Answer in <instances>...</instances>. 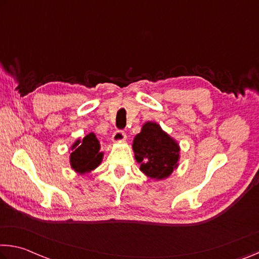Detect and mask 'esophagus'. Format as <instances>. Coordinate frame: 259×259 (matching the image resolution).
<instances>
[{"label": "esophagus", "instance_id": "34e87169", "mask_svg": "<svg viewBox=\"0 0 259 259\" xmlns=\"http://www.w3.org/2000/svg\"><path fill=\"white\" fill-rule=\"evenodd\" d=\"M126 138V135L124 131L122 130H116L115 133L113 134V137H112V141L114 143H121V142H124Z\"/></svg>", "mask_w": 259, "mask_h": 259}]
</instances>
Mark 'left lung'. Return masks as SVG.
Listing matches in <instances>:
<instances>
[{
    "mask_svg": "<svg viewBox=\"0 0 259 259\" xmlns=\"http://www.w3.org/2000/svg\"><path fill=\"white\" fill-rule=\"evenodd\" d=\"M133 150L139 169L151 179H166L179 165V144L155 122L143 125L134 138Z\"/></svg>",
    "mask_w": 259,
    "mask_h": 259,
    "instance_id": "1",
    "label": "left lung"
}]
</instances>
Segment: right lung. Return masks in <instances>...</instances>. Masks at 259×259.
Returning a JSON list of instances; mask_svg holds the SVG:
<instances>
[{"instance_id": "add662e5", "label": "right lung", "mask_w": 259, "mask_h": 259, "mask_svg": "<svg viewBox=\"0 0 259 259\" xmlns=\"http://www.w3.org/2000/svg\"><path fill=\"white\" fill-rule=\"evenodd\" d=\"M104 153L100 152V144L93 133L83 139H77L71 146L70 165L77 173L85 174L96 169L100 165Z\"/></svg>"}]
</instances>
